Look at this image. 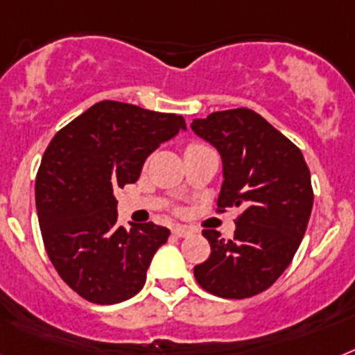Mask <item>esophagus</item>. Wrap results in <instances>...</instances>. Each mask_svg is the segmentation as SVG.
<instances>
[{"label":"esophagus","instance_id":"1","mask_svg":"<svg viewBox=\"0 0 355 355\" xmlns=\"http://www.w3.org/2000/svg\"><path fill=\"white\" fill-rule=\"evenodd\" d=\"M191 233H193L191 229L186 227V225H177V227H173V234L178 238H186V236H189Z\"/></svg>","mask_w":355,"mask_h":355}]
</instances>
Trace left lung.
Wrapping results in <instances>:
<instances>
[{
  "label": "left lung",
  "instance_id": "obj_1",
  "mask_svg": "<svg viewBox=\"0 0 355 355\" xmlns=\"http://www.w3.org/2000/svg\"><path fill=\"white\" fill-rule=\"evenodd\" d=\"M191 130L222 157L218 211L242 209L231 240L202 231L211 254L195 278L214 296H256L284 274L302 243L314 202L311 171L300 148L252 110L193 119Z\"/></svg>",
  "mask_w": 355,
  "mask_h": 355
}]
</instances>
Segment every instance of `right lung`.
<instances>
[{
    "instance_id": "obj_1",
    "label": "right lung",
    "mask_w": 355,
    "mask_h": 355,
    "mask_svg": "<svg viewBox=\"0 0 355 355\" xmlns=\"http://www.w3.org/2000/svg\"><path fill=\"white\" fill-rule=\"evenodd\" d=\"M186 130L182 115L101 101L55 133L35 178L44 249L62 282L85 300L135 296L169 229L117 223L113 191L139 180L146 159Z\"/></svg>"
}]
</instances>
